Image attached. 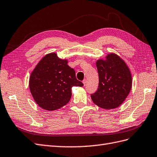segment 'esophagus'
I'll return each instance as SVG.
<instances>
[{"instance_id":"1","label":"esophagus","mask_w":157,"mask_h":157,"mask_svg":"<svg viewBox=\"0 0 157 157\" xmlns=\"http://www.w3.org/2000/svg\"><path fill=\"white\" fill-rule=\"evenodd\" d=\"M86 83H87V80H86V79H84L83 80V83L84 86H86Z\"/></svg>"}]
</instances>
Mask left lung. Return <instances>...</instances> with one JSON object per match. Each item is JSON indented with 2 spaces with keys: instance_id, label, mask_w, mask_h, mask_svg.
<instances>
[{
  "instance_id": "obj_1",
  "label": "left lung",
  "mask_w": 157,
  "mask_h": 157,
  "mask_svg": "<svg viewBox=\"0 0 157 157\" xmlns=\"http://www.w3.org/2000/svg\"><path fill=\"white\" fill-rule=\"evenodd\" d=\"M98 74V87L91 95L93 102L105 109L118 107L131 91L132 79L130 71L124 61L111 53L105 60L96 62Z\"/></svg>"
}]
</instances>
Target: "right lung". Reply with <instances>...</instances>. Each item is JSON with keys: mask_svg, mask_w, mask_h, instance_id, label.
<instances>
[{"mask_svg": "<svg viewBox=\"0 0 157 157\" xmlns=\"http://www.w3.org/2000/svg\"><path fill=\"white\" fill-rule=\"evenodd\" d=\"M83 84L75 77V70L56 53L40 60L29 78V89L37 104L47 110H55L66 105L71 97V87Z\"/></svg>", "mask_w": 157, "mask_h": 157, "instance_id": "1", "label": "right lung"}]
</instances>
